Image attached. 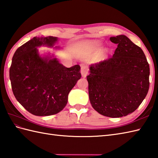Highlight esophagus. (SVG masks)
Instances as JSON below:
<instances>
[{"label":"esophagus","instance_id":"1","mask_svg":"<svg viewBox=\"0 0 158 158\" xmlns=\"http://www.w3.org/2000/svg\"><path fill=\"white\" fill-rule=\"evenodd\" d=\"M81 75L83 78H85L87 77L88 74V71L85 64H82L81 66Z\"/></svg>","mask_w":158,"mask_h":158}]
</instances>
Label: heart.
I'll list each match as a JSON object with an SVG mask.
<instances>
[{"instance_id":"heart-1","label":"heart","mask_w":158,"mask_h":158,"mask_svg":"<svg viewBox=\"0 0 158 158\" xmlns=\"http://www.w3.org/2000/svg\"><path fill=\"white\" fill-rule=\"evenodd\" d=\"M94 48H95V49L97 50H100L102 48V46L100 43H96L94 46Z\"/></svg>"}]
</instances>
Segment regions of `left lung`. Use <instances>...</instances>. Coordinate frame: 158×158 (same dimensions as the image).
Masks as SVG:
<instances>
[{
  "label": "left lung",
  "mask_w": 158,
  "mask_h": 158,
  "mask_svg": "<svg viewBox=\"0 0 158 158\" xmlns=\"http://www.w3.org/2000/svg\"><path fill=\"white\" fill-rule=\"evenodd\" d=\"M110 40L118 44L113 56L89 66V98L100 114L120 118L133 112L146 97L149 65L143 51L126 35Z\"/></svg>",
  "instance_id": "8db88e82"
}]
</instances>
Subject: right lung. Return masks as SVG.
I'll return each mask as SVG.
<instances>
[{
  "mask_svg": "<svg viewBox=\"0 0 158 158\" xmlns=\"http://www.w3.org/2000/svg\"><path fill=\"white\" fill-rule=\"evenodd\" d=\"M57 37H34L15 52L9 77L15 97L35 116L56 114L67 105L71 90L81 77L79 65L67 68L54 54H41L38 48L55 46Z\"/></svg>",
  "mask_w": 158,
  "mask_h": 158,
  "instance_id": "add662e5",
  "label": "right lung"
}]
</instances>
